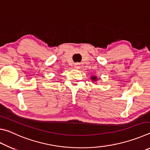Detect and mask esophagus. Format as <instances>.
Returning a JSON list of instances; mask_svg holds the SVG:
<instances>
[{
  "label": "esophagus",
  "mask_w": 150,
  "mask_h": 150,
  "mask_svg": "<svg viewBox=\"0 0 150 150\" xmlns=\"http://www.w3.org/2000/svg\"><path fill=\"white\" fill-rule=\"evenodd\" d=\"M74 67L76 69H79V64L78 63H75V64L74 65Z\"/></svg>",
  "instance_id": "esophagus-1"
}]
</instances>
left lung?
Masks as SVG:
<instances>
[{
    "instance_id": "1",
    "label": "left lung",
    "mask_w": 150,
    "mask_h": 150,
    "mask_svg": "<svg viewBox=\"0 0 150 150\" xmlns=\"http://www.w3.org/2000/svg\"><path fill=\"white\" fill-rule=\"evenodd\" d=\"M91 79L92 80L93 82H95V81H96V80H97V78H96V76H91Z\"/></svg>"
}]
</instances>
